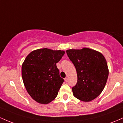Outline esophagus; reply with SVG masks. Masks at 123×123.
Wrapping results in <instances>:
<instances>
[{
	"label": "esophagus",
	"instance_id": "34e87169",
	"mask_svg": "<svg viewBox=\"0 0 123 123\" xmlns=\"http://www.w3.org/2000/svg\"><path fill=\"white\" fill-rule=\"evenodd\" d=\"M64 80H65L66 82H68V78H64Z\"/></svg>",
	"mask_w": 123,
	"mask_h": 123
}]
</instances>
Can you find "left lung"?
Here are the masks:
<instances>
[{
  "label": "left lung",
  "mask_w": 123,
  "mask_h": 123,
  "mask_svg": "<svg viewBox=\"0 0 123 123\" xmlns=\"http://www.w3.org/2000/svg\"><path fill=\"white\" fill-rule=\"evenodd\" d=\"M69 59L75 66L78 82L72 88L74 97L89 102L101 94L107 83L109 70L103 54L89 48L66 50Z\"/></svg>",
  "instance_id": "8db88e82"
}]
</instances>
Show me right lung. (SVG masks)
I'll return each instance as SVG.
<instances>
[{
    "label": "right lung",
    "instance_id": "obj_1",
    "mask_svg": "<svg viewBox=\"0 0 123 123\" xmlns=\"http://www.w3.org/2000/svg\"><path fill=\"white\" fill-rule=\"evenodd\" d=\"M65 53L63 50L40 49L31 51L22 64V78L31 98L47 104L58 94L64 80L60 76L56 63Z\"/></svg>",
    "mask_w": 123,
    "mask_h": 123
}]
</instances>
